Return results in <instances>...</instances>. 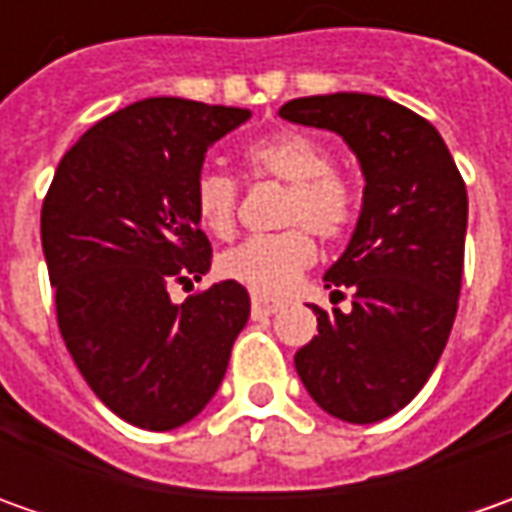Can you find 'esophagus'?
I'll use <instances>...</instances> for the list:
<instances>
[{"label": "esophagus", "instance_id": "34e87169", "mask_svg": "<svg viewBox=\"0 0 512 512\" xmlns=\"http://www.w3.org/2000/svg\"><path fill=\"white\" fill-rule=\"evenodd\" d=\"M285 305L282 299H270V296H253V316H270V313H276L279 307Z\"/></svg>", "mask_w": 512, "mask_h": 512}]
</instances>
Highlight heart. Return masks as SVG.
<instances>
[{"label": "heart", "instance_id": "obj_1", "mask_svg": "<svg viewBox=\"0 0 512 512\" xmlns=\"http://www.w3.org/2000/svg\"><path fill=\"white\" fill-rule=\"evenodd\" d=\"M245 162L253 176H270L285 182L287 225L305 222L322 239H336L353 225V190L342 176L333 173V156L319 139L299 130L273 133L245 150ZM193 205L210 236H233L239 207L236 179H230L222 170H202L193 187ZM306 228L296 225L282 233L250 236L242 245L230 247L219 256V273L262 296L282 293L316 259V242Z\"/></svg>", "mask_w": 512, "mask_h": 512}]
</instances>
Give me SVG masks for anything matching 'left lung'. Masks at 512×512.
Wrapping results in <instances>:
<instances>
[{"label":"left lung","instance_id":"1","mask_svg":"<svg viewBox=\"0 0 512 512\" xmlns=\"http://www.w3.org/2000/svg\"><path fill=\"white\" fill-rule=\"evenodd\" d=\"M279 116L342 136L364 176L362 210L325 287L353 307H313L319 336L296 350L310 399L350 424L399 413L442 356L459 307L467 190L427 119L370 93L293 99Z\"/></svg>","mask_w":512,"mask_h":512}]
</instances>
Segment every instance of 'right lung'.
Masks as SVG:
<instances>
[{
    "label": "right lung",
    "instance_id": "add662e5",
    "mask_svg": "<svg viewBox=\"0 0 512 512\" xmlns=\"http://www.w3.org/2000/svg\"><path fill=\"white\" fill-rule=\"evenodd\" d=\"M247 108L176 96L116 110L62 156L42 205L56 319L90 390L119 419L173 430L225 379L250 296L219 282L173 305L168 287L210 270L193 187L205 153Z\"/></svg>",
    "mask_w": 512,
    "mask_h": 512
}]
</instances>
